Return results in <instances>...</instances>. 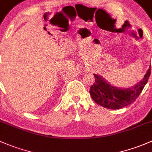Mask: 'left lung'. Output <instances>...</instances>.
Listing matches in <instances>:
<instances>
[{
  "label": "left lung",
  "mask_w": 152,
  "mask_h": 152,
  "mask_svg": "<svg viewBox=\"0 0 152 152\" xmlns=\"http://www.w3.org/2000/svg\"><path fill=\"white\" fill-rule=\"evenodd\" d=\"M151 74V65L144 77L132 87L120 88L108 83L103 76L94 73L95 83L89 89L92 99L97 103L108 109H119L133 103L139 96Z\"/></svg>",
  "instance_id": "1"
}]
</instances>
